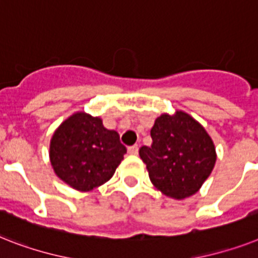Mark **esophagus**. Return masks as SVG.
<instances>
[{
	"label": "esophagus",
	"instance_id": "34e87169",
	"mask_svg": "<svg viewBox=\"0 0 258 258\" xmlns=\"http://www.w3.org/2000/svg\"><path fill=\"white\" fill-rule=\"evenodd\" d=\"M138 152H139V147L138 146H131V147H128L130 155H138Z\"/></svg>",
	"mask_w": 258,
	"mask_h": 258
}]
</instances>
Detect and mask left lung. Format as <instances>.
Returning a JSON list of instances; mask_svg holds the SVG:
<instances>
[{"label":"left lung","instance_id":"obj_1","mask_svg":"<svg viewBox=\"0 0 258 258\" xmlns=\"http://www.w3.org/2000/svg\"><path fill=\"white\" fill-rule=\"evenodd\" d=\"M152 144L139 155L154 187L175 200L198 192L216 164L212 138L195 118L181 110L162 114L151 128Z\"/></svg>","mask_w":258,"mask_h":258}]
</instances>
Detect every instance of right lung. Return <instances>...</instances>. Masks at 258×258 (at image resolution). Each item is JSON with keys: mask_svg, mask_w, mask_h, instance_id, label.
Masks as SVG:
<instances>
[{"mask_svg": "<svg viewBox=\"0 0 258 258\" xmlns=\"http://www.w3.org/2000/svg\"><path fill=\"white\" fill-rule=\"evenodd\" d=\"M127 152L119 134L99 116L78 111L54 131L49 158L54 172L79 192H90L112 177Z\"/></svg>", "mask_w": 258, "mask_h": 258, "instance_id": "obj_1", "label": "right lung"}]
</instances>
